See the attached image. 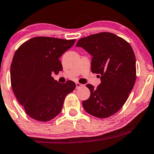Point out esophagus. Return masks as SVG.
<instances>
[{
  "label": "esophagus",
  "mask_w": 154,
  "mask_h": 154,
  "mask_svg": "<svg viewBox=\"0 0 154 154\" xmlns=\"http://www.w3.org/2000/svg\"><path fill=\"white\" fill-rule=\"evenodd\" d=\"M75 86H76V89H78V88H80L81 87H82V84H80V83H79V82H76V83H75Z\"/></svg>",
  "instance_id": "1"
}]
</instances>
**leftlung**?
I'll return each mask as SVG.
<instances>
[{
    "label": "left lung",
    "instance_id": "obj_1",
    "mask_svg": "<svg viewBox=\"0 0 154 154\" xmlns=\"http://www.w3.org/2000/svg\"><path fill=\"white\" fill-rule=\"evenodd\" d=\"M76 46L92 56L91 71L99 74L101 81L97 88L87 84L90 97L82 102L84 110L98 118L112 116L125 103L136 81V58L131 46L109 32L82 38Z\"/></svg>",
    "mask_w": 154,
    "mask_h": 154
}]
</instances>
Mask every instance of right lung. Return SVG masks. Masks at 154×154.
Returning <instances> with one entry per match:
<instances>
[{
  "mask_svg": "<svg viewBox=\"0 0 154 154\" xmlns=\"http://www.w3.org/2000/svg\"><path fill=\"white\" fill-rule=\"evenodd\" d=\"M75 41L37 37L16 51L10 68L11 88L31 118L42 122L52 120L62 111L65 97L75 90L72 81L60 84L51 76L62 70L59 59Z\"/></svg>",
  "mask_w": 154,
  "mask_h": 154,
  "instance_id": "1",
  "label": "right lung"
}]
</instances>
